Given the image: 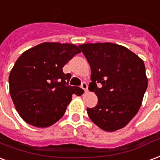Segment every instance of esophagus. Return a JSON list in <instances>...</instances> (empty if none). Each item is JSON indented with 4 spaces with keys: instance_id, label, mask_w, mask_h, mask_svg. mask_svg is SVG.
Segmentation results:
<instances>
[{
    "instance_id": "1",
    "label": "esophagus",
    "mask_w": 160,
    "mask_h": 160,
    "mask_svg": "<svg viewBox=\"0 0 160 160\" xmlns=\"http://www.w3.org/2000/svg\"><path fill=\"white\" fill-rule=\"evenodd\" d=\"M81 88L85 91V92H87V90H88V86H87V84L86 82H83V83L81 84Z\"/></svg>"
}]
</instances>
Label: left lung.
<instances>
[{
  "label": "left lung",
  "instance_id": "1",
  "mask_svg": "<svg viewBox=\"0 0 160 160\" xmlns=\"http://www.w3.org/2000/svg\"><path fill=\"white\" fill-rule=\"evenodd\" d=\"M79 47L92 70L89 90L98 98L95 108H87L88 116L103 131L124 128L138 112L148 87L142 59L128 48L109 42Z\"/></svg>",
  "mask_w": 160,
  "mask_h": 160
}]
</instances>
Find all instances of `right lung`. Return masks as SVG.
<instances>
[{
  "instance_id": "obj_1",
  "label": "right lung",
  "mask_w": 160,
  "mask_h": 160,
  "mask_svg": "<svg viewBox=\"0 0 160 160\" xmlns=\"http://www.w3.org/2000/svg\"><path fill=\"white\" fill-rule=\"evenodd\" d=\"M80 52L69 43L44 42L21 54L9 74L11 98L20 117L35 127H48L64 114L72 95L84 91L68 86L62 68Z\"/></svg>"
}]
</instances>
